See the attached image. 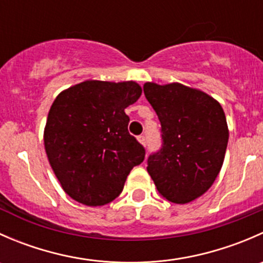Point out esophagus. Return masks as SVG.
Wrapping results in <instances>:
<instances>
[{"instance_id": "esophagus-1", "label": "esophagus", "mask_w": 263, "mask_h": 263, "mask_svg": "<svg viewBox=\"0 0 263 263\" xmlns=\"http://www.w3.org/2000/svg\"><path fill=\"white\" fill-rule=\"evenodd\" d=\"M137 140L140 141V144L146 145V136H145V135H140V136L137 137Z\"/></svg>"}]
</instances>
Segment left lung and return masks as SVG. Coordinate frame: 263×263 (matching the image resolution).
Segmentation results:
<instances>
[{
    "instance_id": "8db88e82",
    "label": "left lung",
    "mask_w": 263,
    "mask_h": 263,
    "mask_svg": "<svg viewBox=\"0 0 263 263\" xmlns=\"http://www.w3.org/2000/svg\"><path fill=\"white\" fill-rule=\"evenodd\" d=\"M144 94L161 124V148L147 172L164 198L188 203L213 185L224 161L229 131L221 105L201 90L146 82Z\"/></svg>"
}]
</instances>
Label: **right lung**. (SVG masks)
I'll list each match as a JSON object with an SVG mask.
<instances>
[{
  "instance_id": "obj_1",
  "label": "right lung",
  "mask_w": 263,
  "mask_h": 263,
  "mask_svg": "<svg viewBox=\"0 0 263 263\" xmlns=\"http://www.w3.org/2000/svg\"><path fill=\"white\" fill-rule=\"evenodd\" d=\"M142 90L135 81L87 80L61 92L50 107L44 147L63 191L86 206L118 197L145 148L124 113Z\"/></svg>"
}]
</instances>
